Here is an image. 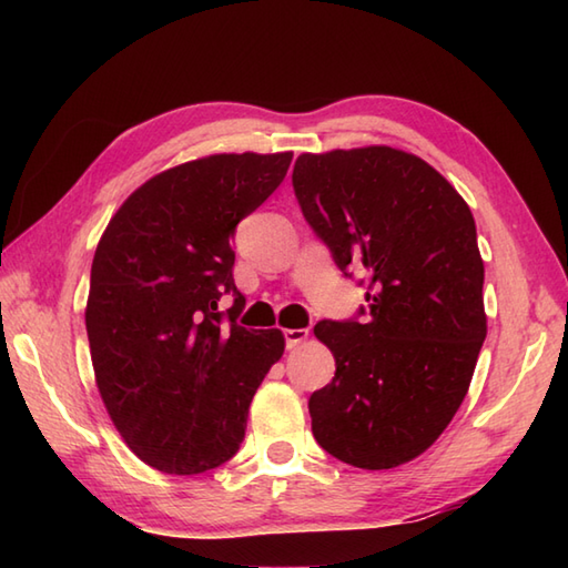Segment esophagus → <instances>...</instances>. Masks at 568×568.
Masks as SVG:
<instances>
[{"label":"esophagus","mask_w":568,"mask_h":568,"mask_svg":"<svg viewBox=\"0 0 568 568\" xmlns=\"http://www.w3.org/2000/svg\"><path fill=\"white\" fill-rule=\"evenodd\" d=\"M310 336V329H285V346L297 348Z\"/></svg>","instance_id":"esophagus-1"}]
</instances>
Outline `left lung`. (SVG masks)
Wrapping results in <instances>:
<instances>
[{
    "mask_svg": "<svg viewBox=\"0 0 568 568\" xmlns=\"http://www.w3.org/2000/svg\"><path fill=\"white\" fill-rule=\"evenodd\" d=\"M293 187L336 265L368 275L364 324L315 327L336 373L310 397L312 434L356 468L413 462L462 407L488 332L474 214L429 163L390 146L303 153Z\"/></svg>",
    "mask_w": 568,
    "mask_h": 568,
    "instance_id": "obj_1",
    "label": "left lung"
}]
</instances>
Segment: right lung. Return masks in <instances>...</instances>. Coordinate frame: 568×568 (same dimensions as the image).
<instances>
[{
  "mask_svg": "<svg viewBox=\"0 0 568 568\" xmlns=\"http://www.w3.org/2000/svg\"><path fill=\"white\" fill-rule=\"evenodd\" d=\"M291 161V151H246L168 168L131 192L94 251L84 307L94 381L129 449L163 474L229 462L253 393L285 352L281 329L236 324L232 239ZM229 290L226 325L215 300Z\"/></svg>",
  "mask_w": 568,
  "mask_h": 568,
  "instance_id": "right-lung-1",
  "label": "right lung"
}]
</instances>
